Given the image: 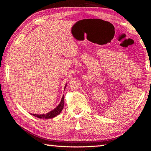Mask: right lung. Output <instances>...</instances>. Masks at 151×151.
<instances>
[{"label": "right lung", "mask_w": 151, "mask_h": 151, "mask_svg": "<svg viewBox=\"0 0 151 151\" xmlns=\"http://www.w3.org/2000/svg\"><path fill=\"white\" fill-rule=\"evenodd\" d=\"M66 86H67V84L65 86V88H64V89H65ZM63 106H64V96L63 95L62 100L60 101V103L57 106L56 108H54L52 111L48 112V113L45 114H30L40 119H51L57 116L58 115H59L61 113V111H62L63 108Z\"/></svg>", "instance_id": "right-lung-1"}]
</instances>
